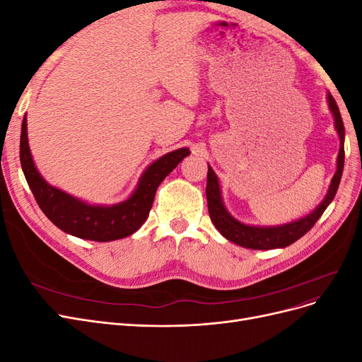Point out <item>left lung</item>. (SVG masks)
I'll use <instances>...</instances> for the list:
<instances>
[{"label":"left lung","mask_w":362,"mask_h":362,"mask_svg":"<svg viewBox=\"0 0 362 362\" xmlns=\"http://www.w3.org/2000/svg\"><path fill=\"white\" fill-rule=\"evenodd\" d=\"M327 104H329V110L335 120V129L339 137V151L337 157V170L332 177L329 190H327L323 201L317 205L315 210L310 214H306L298 221L276 225V226H255V225H246L243 222L237 221L235 217L229 214L226 206L222 199L221 184H218L217 175L208 164V173H206V204H208V213H210L211 222L214 223L216 229L221 233L226 240L233 242L242 247L247 249H258V250H269V249H278V247H287L293 245L296 240L303 237L314 223L319 221L320 216L325 213L338 190L339 181H341L343 168H344V125L341 115H339L338 105L331 93H327Z\"/></svg>","instance_id":"1"}]
</instances>
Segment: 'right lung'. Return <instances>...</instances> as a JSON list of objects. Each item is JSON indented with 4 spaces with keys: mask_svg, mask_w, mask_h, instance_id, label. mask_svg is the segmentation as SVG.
Wrapping results in <instances>:
<instances>
[{
    "mask_svg": "<svg viewBox=\"0 0 362 362\" xmlns=\"http://www.w3.org/2000/svg\"><path fill=\"white\" fill-rule=\"evenodd\" d=\"M187 156L189 148L168 152L145 169L128 199L115 205H92L43 180L30 152L27 115L21 128V166L40 210L62 231L93 242H113L134 234L148 218L161 181Z\"/></svg>",
    "mask_w": 362,
    "mask_h": 362,
    "instance_id": "right-lung-1",
    "label": "right lung"
}]
</instances>
